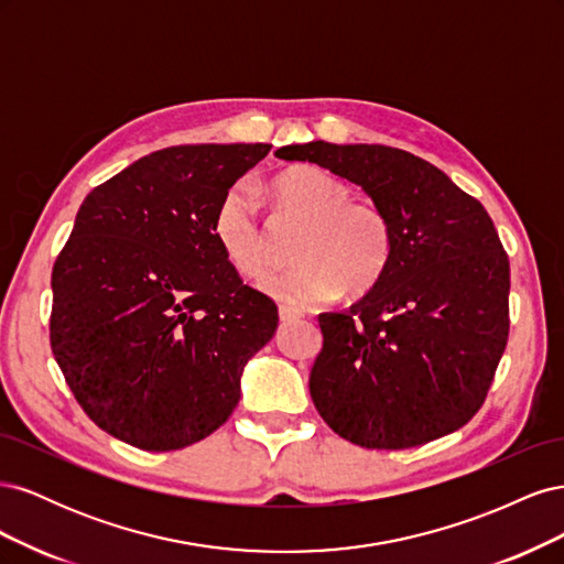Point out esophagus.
Returning <instances> with one entry per match:
<instances>
[{"label":"esophagus","mask_w":564,"mask_h":564,"mask_svg":"<svg viewBox=\"0 0 564 564\" xmlns=\"http://www.w3.org/2000/svg\"><path fill=\"white\" fill-rule=\"evenodd\" d=\"M303 311L299 308H289V305H280V319L282 322H292V319H301Z\"/></svg>","instance_id":"obj_1"}]
</instances>
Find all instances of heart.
I'll use <instances>...</instances> for the list:
<instances>
[{
	"label": "heart",
	"instance_id": "obj_1",
	"mask_svg": "<svg viewBox=\"0 0 564 564\" xmlns=\"http://www.w3.org/2000/svg\"><path fill=\"white\" fill-rule=\"evenodd\" d=\"M270 195L286 218L305 224L294 268L272 270L261 289L289 305H315L340 292L362 296L377 286L395 251V228L383 204L352 197V187L315 164L284 169ZM214 235L230 265L259 278L270 261V232L247 187H230L214 214Z\"/></svg>",
	"mask_w": 564,
	"mask_h": 564
}]
</instances>
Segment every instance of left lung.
<instances>
[{
	"label": "left lung",
	"mask_w": 564,
	"mask_h": 564,
	"mask_svg": "<svg viewBox=\"0 0 564 564\" xmlns=\"http://www.w3.org/2000/svg\"><path fill=\"white\" fill-rule=\"evenodd\" d=\"M362 185L386 207L395 251L348 311L322 313L311 371L319 416L367 449L449 435L482 406L508 344L510 263L489 214L445 172L388 145H284Z\"/></svg>",
	"instance_id": "8db88e82"
}]
</instances>
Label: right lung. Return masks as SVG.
<instances>
[{
    "label": "right lung",
    "mask_w": 564,
    "mask_h": 564,
    "mask_svg": "<svg viewBox=\"0 0 564 564\" xmlns=\"http://www.w3.org/2000/svg\"><path fill=\"white\" fill-rule=\"evenodd\" d=\"M272 145H174L96 185L51 272L48 338L87 416L131 447L172 452L212 435L278 329L214 235L235 181Z\"/></svg>",
    "instance_id": "1"
}]
</instances>
